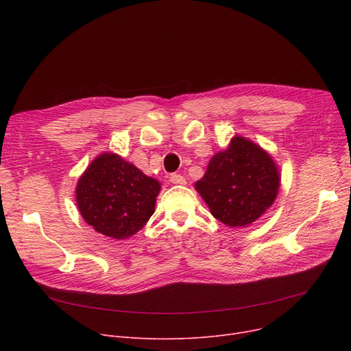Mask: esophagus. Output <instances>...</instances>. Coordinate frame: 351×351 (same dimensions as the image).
<instances>
[{
  "instance_id": "1",
  "label": "esophagus",
  "mask_w": 351,
  "mask_h": 351,
  "mask_svg": "<svg viewBox=\"0 0 351 351\" xmlns=\"http://www.w3.org/2000/svg\"><path fill=\"white\" fill-rule=\"evenodd\" d=\"M169 180L173 183V185H185V183H186L185 178H183L182 175H179V173H172Z\"/></svg>"
}]
</instances>
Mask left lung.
<instances>
[{"label":"left lung","mask_w":351,"mask_h":351,"mask_svg":"<svg viewBox=\"0 0 351 351\" xmlns=\"http://www.w3.org/2000/svg\"><path fill=\"white\" fill-rule=\"evenodd\" d=\"M279 186L280 175L271 156L242 136L213 155L206 173L195 183L212 215L230 228L259 219L273 205Z\"/></svg>","instance_id":"left-lung-1"}]
</instances>
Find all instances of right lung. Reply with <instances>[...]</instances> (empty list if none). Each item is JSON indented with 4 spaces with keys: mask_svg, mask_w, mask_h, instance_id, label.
<instances>
[{
    "mask_svg": "<svg viewBox=\"0 0 351 351\" xmlns=\"http://www.w3.org/2000/svg\"><path fill=\"white\" fill-rule=\"evenodd\" d=\"M160 183L117 154L92 160L77 183V205L97 232L122 241L141 230L155 212Z\"/></svg>",
    "mask_w": 351,
    "mask_h": 351,
    "instance_id": "right-lung-1",
    "label": "right lung"
}]
</instances>
